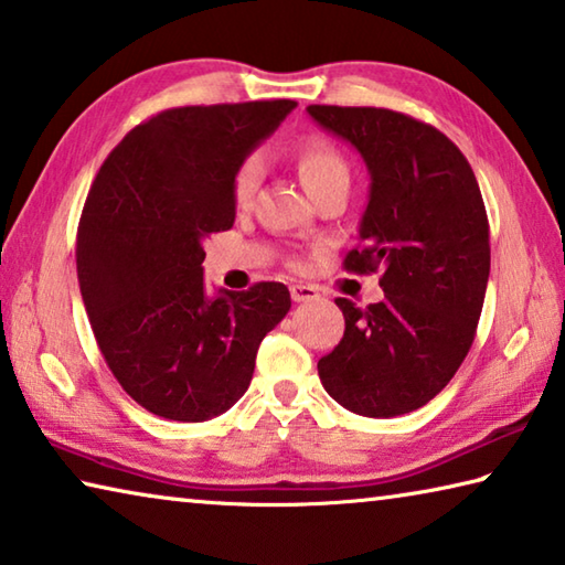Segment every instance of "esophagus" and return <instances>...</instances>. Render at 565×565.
<instances>
[{
	"label": "esophagus",
	"mask_w": 565,
	"mask_h": 565,
	"mask_svg": "<svg viewBox=\"0 0 565 565\" xmlns=\"http://www.w3.org/2000/svg\"><path fill=\"white\" fill-rule=\"evenodd\" d=\"M319 289L317 286H311V284H294L291 286V299L296 301V303H301V301H313V299H319Z\"/></svg>",
	"instance_id": "34e87169"
}]
</instances>
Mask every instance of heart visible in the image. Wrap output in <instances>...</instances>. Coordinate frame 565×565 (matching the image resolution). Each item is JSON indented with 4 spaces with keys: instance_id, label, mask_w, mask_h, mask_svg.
<instances>
[{
    "instance_id": "b5f03b06",
    "label": "heart",
    "mask_w": 565,
    "mask_h": 565,
    "mask_svg": "<svg viewBox=\"0 0 565 565\" xmlns=\"http://www.w3.org/2000/svg\"><path fill=\"white\" fill-rule=\"evenodd\" d=\"M296 169H299L301 184L317 199L323 191L349 189L351 169L347 157L327 139H306L296 147ZM262 184V161L259 157H246L236 167L232 177V199L236 206H248Z\"/></svg>"
}]
</instances>
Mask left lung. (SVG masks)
<instances>
[{
  "label": "left lung",
  "instance_id": "1",
  "mask_svg": "<svg viewBox=\"0 0 565 565\" xmlns=\"http://www.w3.org/2000/svg\"><path fill=\"white\" fill-rule=\"evenodd\" d=\"M306 111L366 161L361 246L343 269L381 271L384 289L366 309L337 299L347 331L319 361V379L359 416L408 414L454 379L476 337L491 271L481 189L461 149L431 124L376 107Z\"/></svg>",
  "mask_w": 565,
  "mask_h": 565
}]
</instances>
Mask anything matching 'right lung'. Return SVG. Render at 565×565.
<instances>
[{"instance_id": "obj_1", "label": "right lung", "mask_w": 565, "mask_h": 565, "mask_svg": "<svg viewBox=\"0 0 565 565\" xmlns=\"http://www.w3.org/2000/svg\"><path fill=\"white\" fill-rule=\"evenodd\" d=\"M291 99L177 107L104 161L76 232V276L114 379L151 414L214 418L252 384L259 343L291 309L284 284L206 296L204 238L234 226L232 177Z\"/></svg>"}]
</instances>
